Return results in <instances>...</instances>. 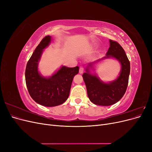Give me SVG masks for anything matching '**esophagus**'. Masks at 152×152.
Returning <instances> with one entry per match:
<instances>
[{"label":"esophagus","instance_id":"34e87169","mask_svg":"<svg viewBox=\"0 0 152 152\" xmlns=\"http://www.w3.org/2000/svg\"><path fill=\"white\" fill-rule=\"evenodd\" d=\"M84 72V68L83 67H80L79 68V73H82Z\"/></svg>","mask_w":152,"mask_h":152}]
</instances>
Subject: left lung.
<instances>
[{
	"label": "left lung",
	"mask_w": 152,
	"mask_h": 152,
	"mask_svg": "<svg viewBox=\"0 0 152 152\" xmlns=\"http://www.w3.org/2000/svg\"><path fill=\"white\" fill-rule=\"evenodd\" d=\"M113 57L120 62L121 70L115 80L106 83L96 75L90 73L93 65L104 58ZM130 73V62L124 49L117 42L110 40V48L106 56L89 64L82 75L86 86L87 96L91 102L97 105L110 106L118 102L125 94Z\"/></svg>",
	"instance_id": "8db88e82"
}]
</instances>
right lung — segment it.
<instances>
[{
    "instance_id": "obj_1",
    "label": "right lung",
    "mask_w": 152,
    "mask_h": 152,
    "mask_svg": "<svg viewBox=\"0 0 152 152\" xmlns=\"http://www.w3.org/2000/svg\"><path fill=\"white\" fill-rule=\"evenodd\" d=\"M51 41L48 35L41 40L32 54L26 66L25 80L28 93L36 103L44 107H56L68 99L73 77L79 73V67L62 66L49 77L40 75L38 64L43 50Z\"/></svg>"
}]
</instances>
